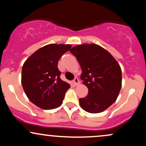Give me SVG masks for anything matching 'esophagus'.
Wrapping results in <instances>:
<instances>
[{"label": "esophagus", "instance_id": "34e87169", "mask_svg": "<svg viewBox=\"0 0 146 146\" xmlns=\"http://www.w3.org/2000/svg\"><path fill=\"white\" fill-rule=\"evenodd\" d=\"M73 84L75 85V86H78L79 84H80V82H79L78 78H75L74 80H73Z\"/></svg>", "mask_w": 146, "mask_h": 146}]
</instances>
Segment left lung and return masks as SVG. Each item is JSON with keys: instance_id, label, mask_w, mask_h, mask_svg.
Returning a JSON list of instances; mask_svg holds the SVG:
<instances>
[{"instance_id": "8db88e82", "label": "left lung", "mask_w": 146, "mask_h": 146, "mask_svg": "<svg viewBox=\"0 0 146 146\" xmlns=\"http://www.w3.org/2000/svg\"><path fill=\"white\" fill-rule=\"evenodd\" d=\"M82 68L81 80L88 89L80 98L81 108L90 113L104 111L116 101L121 88V69L105 48L95 44L77 45L70 50Z\"/></svg>"}]
</instances>
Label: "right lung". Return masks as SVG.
<instances>
[{"label":"right lung","mask_w":146,"mask_h":146,"mask_svg":"<svg viewBox=\"0 0 146 146\" xmlns=\"http://www.w3.org/2000/svg\"><path fill=\"white\" fill-rule=\"evenodd\" d=\"M71 44H50L33 53L25 62L21 82L29 100L42 109H53L62 104L70 84L60 78V58Z\"/></svg>","instance_id":"right-lung-1"}]
</instances>
